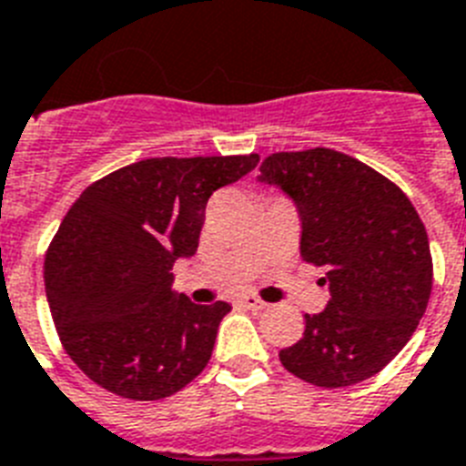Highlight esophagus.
Instances as JSON below:
<instances>
[{
	"label": "esophagus",
	"mask_w": 466,
	"mask_h": 466,
	"mask_svg": "<svg viewBox=\"0 0 466 466\" xmlns=\"http://www.w3.org/2000/svg\"><path fill=\"white\" fill-rule=\"evenodd\" d=\"M239 304L246 306V309H251V311H263V309H266V306H268L266 301H263V299L253 297V294H246V297H241Z\"/></svg>",
	"instance_id": "34e87169"
}]
</instances>
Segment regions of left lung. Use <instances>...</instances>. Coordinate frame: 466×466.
<instances>
[{
	"label": "left lung",
	"mask_w": 466,
	"mask_h": 466,
	"mask_svg": "<svg viewBox=\"0 0 466 466\" xmlns=\"http://www.w3.org/2000/svg\"><path fill=\"white\" fill-rule=\"evenodd\" d=\"M260 181L279 187L301 218V258L325 270V311L279 351L289 373L347 388L376 376L417 330L433 287L429 234L402 188L357 157L311 147L272 153Z\"/></svg>",
	"instance_id": "8db88e82"
}]
</instances>
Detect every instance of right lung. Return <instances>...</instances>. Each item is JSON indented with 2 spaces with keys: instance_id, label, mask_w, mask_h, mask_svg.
<instances>
[{
  "instance_id": "1",
  "label": "right lung",
  "mask_w": 466,
  "mask_h": 466,
  "mask_svg": "<svg viewBox=\"0 0 466 466\" xmlns=\"http://www.w3.org/2000/svg\"><path fill=\"white\" fill-rule=\"evenodd\" d=\"M256 165V153L150 157L76 198L45 256V292L64 350L93 383L150 402L206 369L232 306L172 292V268L198 248L213 191Z\"/></svg>"
}]
</instances>
